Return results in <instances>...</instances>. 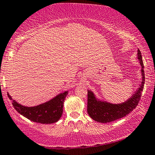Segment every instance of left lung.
<instances>
[{
  "instance_id": "left-lung-1",
  "label": "left lung",
  "mask_w": 155,
  "mask_h": 155,
  "mask_svg": "<svg viewBox=\"0 0 155 155\" xmlns=\"http://www.w3.org/2000/svg\"><path fill=\"white\" fill-rule=\"evenodd\" d=\"M137 56L140 64L142 67L141 71H142L143 80L140 87L131 98L128 99L123 104L114 105V104L97 101L94 94L91 91H87V113L93 120L102 123H110L126 116L137 106L142 96L145 83L144 71H143L144 66H143L141 52L140 51V50H137Z\"/></svg>"
}]
</instances>
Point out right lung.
Segmentation results:
<instances>
[{
	"label": "right lung",
	"mask_w": 155,
	"mask_h": 155,
	"mask_svg": "<svg viewBox=\"0 0 155 155\" xmlns=\"http://www.w3.org/2000/svg\"><path fill=\"white\" fill-rule=\"evenodd\" d=\"M68 91H65L49 102L35 107H25L13 100L7 93L9 99L12 100V105L19 114L28 120L42 124L54 123L61 118L63 112V106Z\"/></svg>",
	"instance_id": "right-lung-1"
}]
</instances>
